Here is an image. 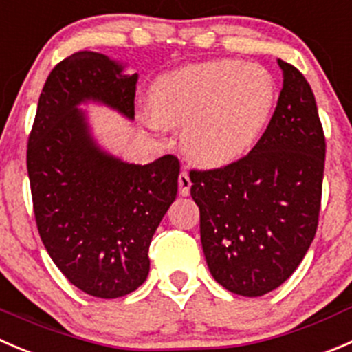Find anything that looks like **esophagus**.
Masks as SVG:
<instances>
[{
	"mask_svg": "<svg viewBox=\"0 0 352 352\" xmlns=\"http://www.w3.org/2000/svg\"><path fill=\"white\" fill-rule=\"evenodd\" d=\"M190 186H192V182H190L189 179V173L186 172V170H182L179 175V190L182 196H189L190 192Z\"/></svg>",
	"mask_w": 352,
	"mask_h": 352,
	"instance_id": "obj_1",
	"label": "esophagus"
}]
</instances>
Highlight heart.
I'll return each instance as SVG.
<instances>
[{
  "mask_svg": "<svg viewBox=\"0 0 352 352\" xmlns=\"http://www.w3.org/2000/svg\"><path fill=\"white\" fill-rule=\"evenodd\" d=\"M277 82L259 63L214 60L156 78L146 124L155 131L182 125V146L204 166H225L248 155L267 131Z\"/></svg>",
  "mask_w": 352,
  "mask_h": 352,
  "instance_id": "obj_1",
  "label": "heart"
}]
</instances>
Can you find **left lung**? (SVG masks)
Listing matches in <instances>:
<instances>
[{"mask_svg":"<svg viewBox=\"0 0 352 352\" xmlns=\"http://www.w3.org/2000/svg\"><path fill=\"white\" fill-rule=\"evenodd\" d=\"M278 67L284 87L251 153L223 168L190 172L208 268L245 298L284 284L318 227L325 135L305 75L284 60Z\"/></svg>","mask_w":352,"mask_h":352,"instance_id":"left-lung-1","label":"left lung"}]
</instances>
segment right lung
Segmentation results:
<instances>
[{
    "instance_id": "1",
    "label": "right lung",
    "mask_w": 352,
    "mask_h": 352,
    "mask_svg": "<svg viewBox=\"0 0 352 352\" xmlns=\"http://www.w3.org/2000/svg\"><path fill=\"white\" fill-rule=\"evenodd\" d=\"M107 54L78 51L47 75L27 144L37 230L61 274L85 294L115 299L149 274V244L175 201L180 163L134 165L104 151L84 103L134 120L138 74Z\"/></svg>"
}]
</instances>
